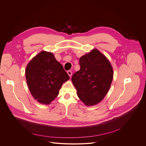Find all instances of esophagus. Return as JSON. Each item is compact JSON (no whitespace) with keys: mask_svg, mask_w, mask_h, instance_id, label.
<instances>
[{"mask_svg":"<svg viewBox=\"0 0 146 146\" xmlns=\"http://www.w3.org/2000/svg\"><path fill=\"white\" fill-rule=\"evenodd\" d=\"M67 73H68V74H69V77H70L72 76V71H70V70H68V71L67 72Z\"/></svg>","mask_w":146,"mask_h":146,"instance_id":"obj_1","label":"esophagus"}]
</instances>
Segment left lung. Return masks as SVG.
Returning <instances> with one entry per match:
<instances>
[{"label":"left lung","instance_id":"8db88e82","mask_svg":"<svg viewBox=\"0 0 146 146\" xmlns=\"http://www.w3.org/2000/svg\"><path fill=\"white\" fill-rule=\"evenodd\" d=\"M80 69L72 81L80 99L87 106L101 102L108 92L113 78V70L107 58L97 49L82 56Z\"/></svg>","mask_w":146,"mask_h":146}]
</instances>
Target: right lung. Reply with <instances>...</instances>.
<instances>
[{
	"label": "right lung",
	"mask_w": 146,
	"mask_h": 146,
	"mask_svg": "<svg viewBox=\"0 0 146 146\" xmlns=\"http://www.w3.org/2000/svg\"><path fill=\"white\" fill-rule=\"evenodd\" d=\"M25 77L29 91L40 103L49 105L59 94L63 83L69 76L54 55L42 51L28 64Z\"/></svg>",
	"instance_id": "obj_1"
}]
</instances>
